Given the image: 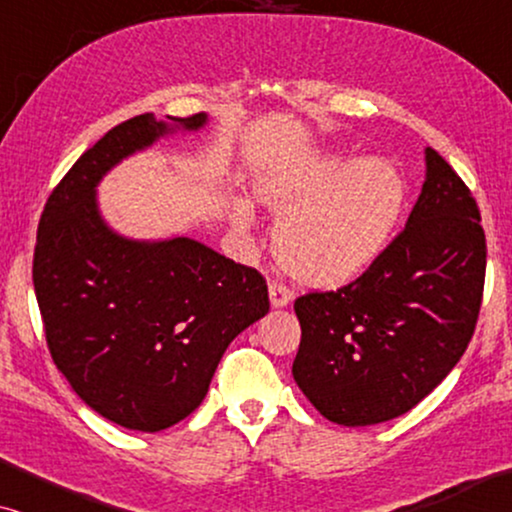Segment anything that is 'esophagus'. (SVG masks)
Here are the masks:
<instances>
[{
  "label": "esophagus",
  "instance_id": "esophagus-1",
  "mask_svg": "<svg viewBox=\"0 0 512 512\" xmlns=\"http://www.w3.org/2000/svg\"><path fill=\"white\" fill-rule=\"evenodd\" d=\"M270 303L272 307H284L291 303V289L279 279H272L270 282Z\"/></svg>",
  "mask_w": 512,
  "mask_h": 512
}]
</instances>
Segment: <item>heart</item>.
Returning a JSON list of instances; mask_svg holds the SVG:
<instances>
[{
	"label": "heart",
	"mask_w": 512,
	"mask_h": 512,
	"mask_svg": "<svg viewBox=\"0 0 512 512\" xmlns=\"http://www.w3.org/2000/svg\"><path fill=\"white\" fill-rule=\"evenodd\" d=\"M258 195L282 216L275 249L286 272L305 284L331 286L359 277L387 247L403 184L384 160L345 165L328 153L265 179ZM235 219L247 226L249 207L237 205Z\"/></svg>",
	"instance_id": "1"
}]
</instances>
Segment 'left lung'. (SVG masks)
Returning <instances> with one entry per match:
<instances>
[{
	"label": "left lung",
	"mask_w": 512,
	"mask_h": 512,
	"mask_svg": "<svg viewBox=\"0 0 512 512\" xmlns=\"http://www.w3.org/2000/svg\"><path fill=\"white\" fill-rule=\"evenodd\" d=\"M485 268L478 202L426 149V181L401 233L354 282L293 303L303 331L293 380L335 424L370 426L412 410L466 352Z\"/></svg>",
	"instance_id": "obj_1"
}]
</instances>
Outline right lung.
Returning <instances> with one entry per match:
<instances>
[{"instance_id":"add662e5","label":"right lung","mask_w":512,"mask_h":512,"mask_svg":"<svg viewBox=\"0 0 512 512\" xmlns=\"http://www.w3.org/2000/svg\"><path fill=\"white\" fill-rule=\"evenodd\" d=\"M167 118L186 130L207 121ZM165 132L142 114L90 146L48 195L32 261L55 366L109 422L149 433L198 408L226 347L270 310L256 268L188 237L146 244L104 226L97 181Z\"/></svg>"}]
</instances>
